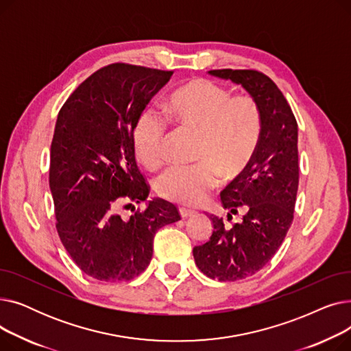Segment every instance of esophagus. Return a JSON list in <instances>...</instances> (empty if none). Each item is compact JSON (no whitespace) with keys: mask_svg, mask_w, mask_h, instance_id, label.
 <instances>
[{"mask_svg":"<svg viewBox=\"0 0 351 351\" xmlns=\"http://www.w3.org/2000/svg\"><path fill=\"white\" fill-rule=\"evenodd\" d=\"M179 213H180V216L185 219V217H189V216H193L196 212L195 210H192V209H186V208H180L179 209Z\"/></svg>","mask_w":351,"mask_h":351,"instance_id":"esophagus-1","label":"esophagus"}]
</instances>
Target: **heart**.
<instances>
[{"instance_id":"obj_1","label":"heart","mask_w":351,"mask_h":351,"mask_svg":"<svg viewBox=\"0 0 351 351\" xmlns=\"http://www.w3.org/2000/svg\"><path fill=\"white\" fill-rule=\"evenodd\" d=\"M168 117L180 128L197 134L191 166H171L155 180L156 192L183 205H197L220 183V178L241 176L259 147L263 119L249 95L230 92L210 80L193 78L179 86L165 105ZM166 125L154 110L138 117L132 141L136 158L149 169L163 159Z\"/></svg>"}]
</instances>
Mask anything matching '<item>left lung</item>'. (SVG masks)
Wrapping results in <instances>:
<instances>
[{"mask_svg": "<svg viewBox=\"0 0 351 351\" xmlns=\"http://www.w3.org/2000/svg\"><path fill=\"white\" fill-rule=\"evenodd\" d=\"M210 75L242 85L262 110L263 129L249 168L237 176L220 200L232 215L243 212L228 228L210 215L209 241L193 247L199 270L220 282L241 280L265 267L278 252L293 222L299 188L298 122L282 90L269 77L253 69H213Z\"/></svg>", "mask_w": 351, "mask_h": 351, "instance_id": "obj_1", "label": "left lung"}]
</instances>
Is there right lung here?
<instances>
[{
    "label": "right lung",
    "instance_id": "1",
    "mask_svg": "<svg viewBox=\"0 0 351 351\" xmlns=\"http://www.w3.org/2000/svg\"><path fill=\"white\" fill-rule=\"evenodd\" d=\"M172 71L112 64L86 78L61 108L51 143L49 189L57 230L72 261L101 282L136 278L154 253L155 233L180 220L163 199H147L135 160L134 125Z\"/></svg>",
    "mask_w": 351,
    "mask_h": 351
}]
</instances>
